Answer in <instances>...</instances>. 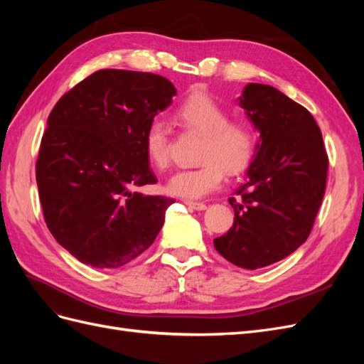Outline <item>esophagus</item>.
<instances>
[{
  "label": "esophagus",
  "mask_w": 364,
  "mask_h": 364,
  "mask_svg": "<svg viewBox=\"0 0 364 364\" xmlns=\"http://www.w3.org/2000/svg\"><path fill=\"white\" fill-rule=\"evenodd\" d=\"M185 205L190 206L191 209H196V211H203L206 209V205L202 202H193V200H185Z\"/></svg>",
  "instance_id": "34e87169"
}]
</instances>
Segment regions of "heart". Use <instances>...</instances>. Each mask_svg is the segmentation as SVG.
<instances>
[{"label": "heart", "instance_id": "heart-1", "mask_svg": "<svg viewBox=\"0 0 364 364\" xmlns=\"http://www.w3.org/2000/svg\"><path fill=\"white\" fill-rule=\"evenodd\" d=\"M174 118L190 132L202 135L194 168L176 171L167 193L182 199H200L230 176L245 171L255 155L257 134L246 119H230V112L205 91H193L176 107ZM146 156L153 167L165 170L171 159V129L162 118H151L144 132Z\"/></svg>", "mask_w": 364, "mask_h": 364}]
</instances>
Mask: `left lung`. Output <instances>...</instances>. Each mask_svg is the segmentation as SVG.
I'll return each instance as SVG.
<instances>
[{"label":"left lung","instance_id":"8db88e82","mask_svg":"<svg viewBox=\"0 0 364 364\" xmlns=\"http://www.w3.org/2000/svg\"><path fill=\"white\" fill-rule=\"evenodd\" d=\"M238 103L259 142L238 199H229L234 225L214 247L235 266L255 270L289 257L310 235L325 194L328 155L313 115L277 87L249 83Z\"/></svg>","mask_w":364,"mask_h":364}]
</instances>
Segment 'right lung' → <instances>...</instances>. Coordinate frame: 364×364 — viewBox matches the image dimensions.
I'll return each mask as SVG.
<instances>
[{
    "label": "right lung",
    "instance_id": "obj_1",
    "mask_svg": "<svg viewBox=\"0 0 364 364\" xmlns=\"http://www.w3.org/2000/svg\"><path fill=\"white\" fill-rule=\"evenodd\" d=\"M173 95L162 75L100 70L53 107L36 161L39 199L50 232L80 262L121 267L159 234L174 199L135 188L156 183L142 141Z\"/></svg>",
    "mask_w": 364,
    "mask_h": 364
}]
</instances>
